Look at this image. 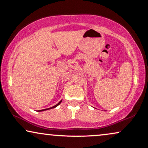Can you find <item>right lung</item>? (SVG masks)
Segmentation results:
<instances>
[{"mask_svg":"<svg viewBox=\"0 0 148 148\" xmlns=\"http://www.w3.org/2000/svg\"><path fill=\"white\" fill-rule=\"evenodd\" d=\"M61 101H60V102H59V103H58L56 105H55V106H53V107H51V108H48V109H50V108H55V107H56V106H58V105H59V104H60V103H61ZM45 110H47V109H43V110H40V111H45Z\"/></svg>","mask_w":148,"mask_h":148,"instance_id":"right-lung-1","label":"right lung"}]
</instances>
